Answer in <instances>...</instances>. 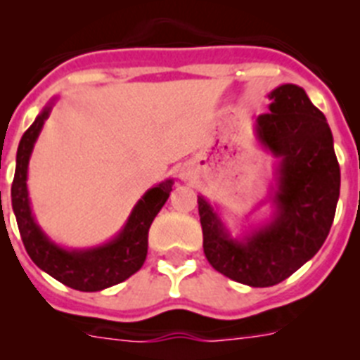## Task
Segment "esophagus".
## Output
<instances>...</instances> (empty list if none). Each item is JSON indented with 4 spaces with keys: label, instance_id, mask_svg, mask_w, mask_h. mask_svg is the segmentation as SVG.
<instances>
[{
    "label": "esophagus",
    "instance_id": "esophagus-1",
    "mask_svg": "<svg viewBox=\"0 0 360 360\" xmlns=\"http://www.w3.org/2000/svg\"><path fill=\"white\" fill-rule=\"evenodd\" d=\"M182 176H184V178H187V176H186V174H182Z\"/></svg>",
    "mask_w": 360,
    "mask_h": 360
}]
</instances>
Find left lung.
I'll use <instances>...</instances> for the list:
<instances>
[{"label": "left lung", "mask_w": 360, "mask_h": 360, "mask_svg": "<svg viewBox=\"0 0 360 360\" xmlns=\"http://www.w3.org/2000/svg\"><path fill=\"white\" fill-rule=\"evenodd\" d=\"M270 113L256 120L263 148L281 158L274 218L241 240L229 234L211 203L198 196L203 252L212 269L249 287H272L316 256L335 216L341 169L324 115L303 88L269 94Z\"/></svg>", "instance_id": "8db88e82"}]
</instances>
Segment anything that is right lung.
Listing matches in <instances>:
<instances>
[{"label":"right lung","instance_id":"obj_1","mask_svg":"<svg viewBox=\"0 0 360 360\" xmlns=\"http://www.w3.org/2000/svg\"><path fill=\"white\" fill-rule=\"evenodd\" d=\"M52 104L44 108L34 124L21 136L15 157V174L12 182V209L18 219L19 234L28 256L41 270L81 292H97L122 283L141 270L148 256V232L173 191V180L153 187L133 207L122 231L108 243L86 250H66L41 231L30 209L27 189V171L32 149L39 136Z\"/></svg>","mask_w":360,"mask_h":360}]
</instances>
